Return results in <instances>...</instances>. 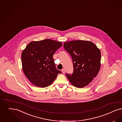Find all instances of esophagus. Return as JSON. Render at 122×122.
<instances>
[{
  "instance_id": "1",
  "label": "esophagus",
  "mask_w": 122,
  "mask_h": 122,
  "mask_svg": "<svg viewBox=\"0 0 122 122\" xmlns=\"http://www.w3.org/2000/svg\"><path fill=\"white\" fill-rule=\"evenodd\" d=\"M62 73H65V70L64 69H62Z\"/></svg>"
}]
</instances>
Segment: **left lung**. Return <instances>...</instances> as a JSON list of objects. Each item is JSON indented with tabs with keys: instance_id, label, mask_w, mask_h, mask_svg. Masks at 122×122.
<instances>
[{
	"instance_id": "obj_1",
	"label": "left lung",
	"mask_w": 122,
	"mask_h": 122,
	"mask_svg": "<svg viewBox=\"0 0 122 122\" xmlns=\"http://www.w3.org/2000/svg\"><path fill=\"white\" fill-rule=\"evenodd\" d=\"M63 48L72 57L73 73L65 75L74 86L82 88L90 83L98 73L101 52L95 44L83 40L66 42Z\"/></svg>"
}]
</instances>
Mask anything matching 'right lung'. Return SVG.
Instances as JSON below:
<instances>
[{"label":"right lung","instance_id":"1","mask_svg":"<svg viewBox=\"0 0 122 122\" xmlns=\"http://www.w3.org/2000/svg\"><path fill=\"white\" fill-rule=\"evenodd\" d=\"M62 44L46 39L31 42L22 52V68L26 77L35 86L44 88L50 85L61 71L56 68L53 57Z\"/></svg>","mask_w":122,"mask_h":122}]
</instances>
